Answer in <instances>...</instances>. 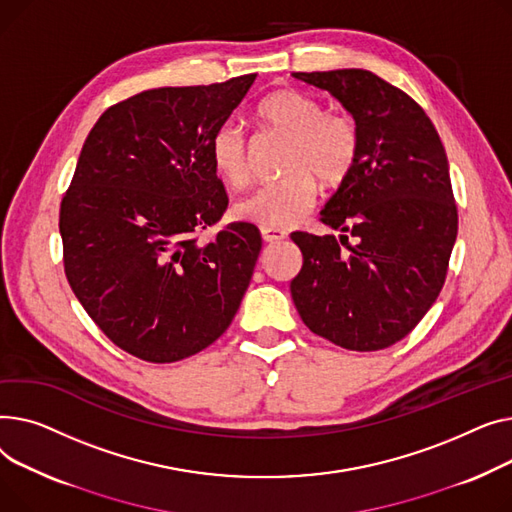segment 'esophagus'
I'll return each instance as SVG.
<instances>
[{
  "mask_svg": "<svg viewBox=\"0 0 512 512\" xmlns=\"http://www.w3.org/2000/svg\"><path fill=\"white\" fill-rule=\"evenodd\" d=\"M260 233H262V239L266 244H279L287 237V233L283 229H275V227H262Z\"/></svg>",
  "mask_w": 512,
  "mask_h": 512,
  "instance_id": "34e87169",
  "label": "esophagus"
}]
</instances>
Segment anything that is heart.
<instances>
[{"label":"heart","mask_w":512,"mask_h":512,"mask_svg":"<svg viewBox=\"0 0 512 512\" xmlns=\"http://www.w3.org/2000/svg\"><path fill=\"white\" fill-rule=\"evenodd\" d=\"M258 117L270 130L289 136L281 165L287 175L237 202L235 215L262 227H293L312 210L318 184L335 190L347 182L359 157V130L351 115L326 111L320 99L295 88L266 97ZM210 161L231 188L250 184V142L242 124L235 119L219 124L210 138Z\"/></svg>","instance_id":"obj_1"}]
</instances>
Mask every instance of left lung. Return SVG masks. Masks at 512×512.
I'll return each mask as SVG.
<instances>
[{
  "mask_svg": "<svg viewBox=\"0 0 512 512\" xmlns=\"http://www.w3.org/2000/svg\"><path fill=\"white\" fill-rule=\"evenodd\" d=\"M293 76L339 99L362 142L353 173L320 210L343 235L291 233L304 256L293 304L330 343L386 349L426 316L446 279L459 215L444 146L426 111L368 70Z\"/></svg>",
  "mask_w": 512,
  "mask_h": 512,
  "instance_id": "obj_1",
  "label": "left lung"
}]
</instances>
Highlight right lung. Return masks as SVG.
I'll use <instances>...</instances> for the list:
<instances>
[{"mask_svg":"<svg viewBox=\"0 0 512 512\" xmlns=\"http://www.w3.org/2000/svg\"><path fill=\"white\" fill-rule=\"evenodd\" d=\"M256 74L144 90L90 130L59 208L64 270L86 314L119 349L171 364L215 343L250 285L262 237L229 223L210 161L213 132Z\"/></svg>","mask_w":512,"mask_h":512,"instance_id":"right-lung-1","label":"right lung"}]
</instances>
